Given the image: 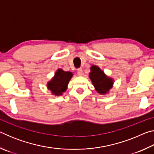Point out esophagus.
<instances>
[{
	"mask_svg": "<svg viewBox=\"0 0 154 154\" xmlns=\"http://www.w3.org/2000/svg\"><path fill=\"white\" fill-rule=\"evenodd\" d=\"M77 75H79V76H82V75H83V70L81 69H77Z\"/></svg>",
	"mask_w": 154,
	"mask_h": 154,
	"instance_id": "esophagus-1",
	"label": "esophagus"
}]
</instances>
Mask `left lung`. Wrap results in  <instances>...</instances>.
Segmentation results:
<instances>
[{"label": "left lung", "instance_id": "obj_1", "mask_svg": "<svg viewBox=\"0 0 154 154\" xmlns=\"http://www.w3.org/2000/svg\"><path fill=\"white\" fill-rule=\"evenodd\" d=\"M89 77L96 92L101 95L106 94L113 85V80L108 77L102 70L96 65L90 68Z\"/></svg>", "mask_w": 154, "mask_h": 154}]
</instances>
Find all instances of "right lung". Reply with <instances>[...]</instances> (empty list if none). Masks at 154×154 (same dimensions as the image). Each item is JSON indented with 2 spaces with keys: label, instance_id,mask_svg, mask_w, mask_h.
<instances>
[{
  "label": "right lung",
  "instance_id": "add662e5",
  "mask_svg": "<svg viewBox=\"0 0 154 154\" xmlns=\"http://www.w3.org/2000/svg\"><path fill=\"white\" fill-rule=\"evenodd\" d=\"M72 75L73 74L71 72L64 71L62 69H58L54 76L47 84L48 89L50 90L54 96L62 95L63 92L66 90L68 84Z\"/></svg>",
  "mask_w": 154,
  "mask_h": 154
}]
</instances>
